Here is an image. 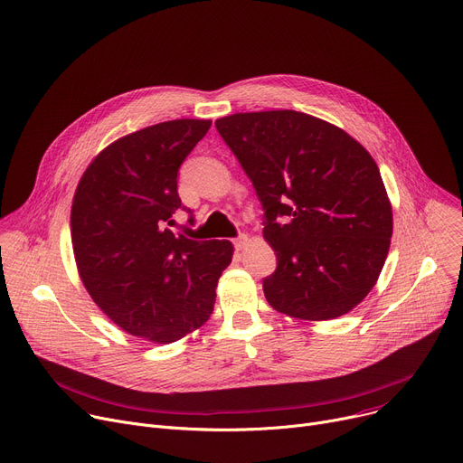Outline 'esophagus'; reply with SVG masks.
Masks as SVG:
<instances>
[{
	"instance_id": "1",
	"label": "esophagus",
	"mask_w": 463,
	"mask_h": 463,
	"mask_svg": "<svg viewBox=\"0 0 463 463\" xmlns=\"http://www.w3.org/2000/svg\"><path fill=\"white\" fill-rule=\"evenodd\" d=\"M248 234H240L238 238H234L232 240V243H234V248H236V251H241L243 248H245V245H248Z\"/></svg>"
}]
</instances>
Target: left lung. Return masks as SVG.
<instances>
[{
	"instance_id": "1",
	"label": "left lung",
	"mask_w": 463,
	"mask_h": 463,
	"mask_svg": "<svg viewBox=\"0 0 463 463\" xmlns=\"http://www.w3.org/2000/svg\"><path fill=\"white\" fill-rule=\"evenodd\" d=\"M215 128L253 182L277 268L262 288L275 311L331 320L376 285L392 210L376 162L329 122L292 109L234 113Z\"/></svg>"
}]
</instances>
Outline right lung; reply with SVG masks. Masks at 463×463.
Instances as JSON below:
<instances>
[{"instance_id":"obj_1","label":"right lung","mask_w":463,"mask_h":463,"mask_svg":"<svg viewBox=\"0 0 463 463\" xmlns=\"http://www.w3.org/2000/svg\"><path fill=\"white\" fill-rule=\"evenodd\" d=\"M212 122L167 120L104 148L74 194L71 232L81 281L125 331L169 345L212 315L215 287L232 260L227 240L173 232L178 169Z\"/></svg>"}]
</instances>
